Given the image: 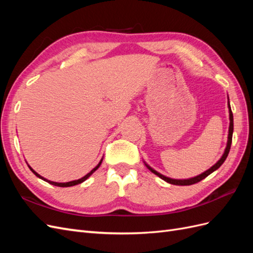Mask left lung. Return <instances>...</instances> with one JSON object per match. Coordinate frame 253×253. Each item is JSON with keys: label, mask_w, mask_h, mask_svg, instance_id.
<instances>
[{"label": "left lung", "mask_w": 253, "mask_h": 253, "mask_svg": "<svg viewBox=\"0 0 253 253\" xmlns=\"http://www.w3.org/2000/svg\"><path fill=\"white\" fill-rule=\"evenodd\" d=\"M228 108H229V119H230V126H229V134H228V141H227V147L225 149V152L223 156H221V158L218 160V162L212 166L209 170H207L206 172L200 174L195 176V177H192V178H189V179H172V178H169L167 177V176H164L163 174L158 173L157 171H155L154 169H152V168L150 166H148L147 164H145V166L148 167V169L154 173L155 175H157L158 177H160L162 179H164L165 181L169 182V183H172V185H176V186H190V185H194V183L198 182L203 180L204 178H206L207 176L210 175L212 172H214L215 170H217L218 168L224 164V162L226 160L228 154H229V151H230V148H231V142H232V134H233V114H232V111H231V108H230V103H229V100H228Z\"/></svg>", "instance_id": "8db88e82"}]
</instances>
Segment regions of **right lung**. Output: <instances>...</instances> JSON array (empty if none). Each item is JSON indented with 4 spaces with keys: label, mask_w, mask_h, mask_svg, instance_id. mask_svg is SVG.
I'll list each match as a JSON object with an SVG mask.
<instances>
[{
    "label": "right lung",
    "mask_w": 253,
    "mask_h": 253,
    "mask_svg": "<svg viewBox=\"0 0 253 253\" xmlns=\"http://www.w3.org/2000/svg\"><path fill=\"white\" fill-rule=\"evenodd\" d=\"M101 163H102V159L100 160V163H99L93 170H91L89 173H87L85 176H83L82 178H80V179H77V180H73V181H68V182H55V181H50V180H48V179H46V178H44V177H42L41 175H39L38 174L34 169H32V168H30L29 166V169L32 170V172L37 176V177H39V178H41V179H43V180H45V181H47L48 183H50V185H53V186H57V187H72V186H76V185H78V183H81V182H83L84 180H86L89 176L93 174L99 167H100V165H101Z\"/></svg>",
    "instance_id": "right-lung-1"
}]
</instances>
